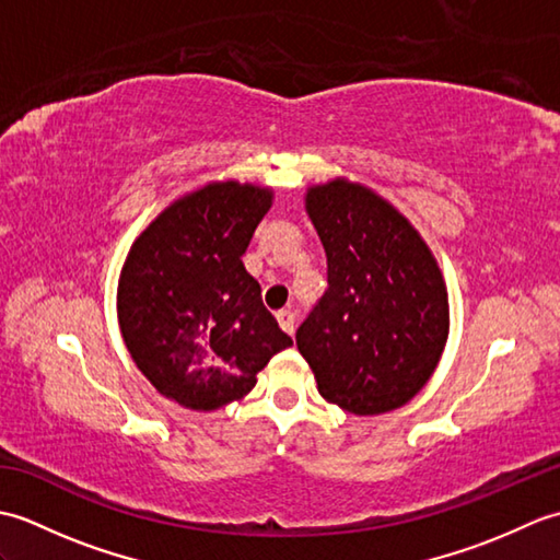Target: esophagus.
Returning a JSON list of instances; mask_svg holds the SVG:
<instances>
[{
	"label": "esophagus",
	"instance_id": "esophagus-1",
	"mask_svg": "<svg viewBox=\"0 0 560 560\" xmlns=\"http://www.w3.org/2000/svg\"><path fill=\"white\" fill-rule=\"evenodd\" d=\"M277 319H279V327L287 331V335L293 337V331H295V313L293 311H279Z\"/></svg>",
	"mask_w": 560,
	"mask_h": 560
}]
</instances>
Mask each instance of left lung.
<instances>
[{"label":"left lung","mask_w":560,"mask_h":560,"mask_svg":"<svg viewBox=\"0 0 560 560\" xmlns=\"http://www.w3.org/2000/svg\"><path fill=\"white\" fill-rule=\"evenodd\" d=\"M327 255V289L295 331L327 401L359 416L407 404L447 339L440 269L401 213L347 180L305 199Z\"/></svg>","instance_id":"obj_1"}]
</instances>
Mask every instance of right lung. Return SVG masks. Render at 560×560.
<instances>
[{
    "mask_svg": "<svg viewBox=\"0 0 560 560\" xmlns=\"http://www.w3.org/2000/svg\"><path fill=\"white\" fill-rule=\"evenodd\" d=\"M271 192L217 183L177 199L137 237L117 315L139 371L163 397L211 411L241 399L293 339L243 267Z\"/></svg>",
    "mask_w": 560,
    "mask_h": 560,
    "instance_id": "right-lung-1",
    "label": "right lung"
}]
</instances>
